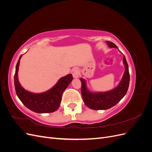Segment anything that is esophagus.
I'll return each mask as SVG.
<instances>
[{
  "instance_id": "34e87169",
  "label": "esophagus",
  "mask_w": 152,
  "mask_h": 152,
  "mask_svg": "<svg viewBox=\"0 0 152 152\" xmlns=\"http://www.w3.org/2000/svg\"><path fill=\"white\" fill-rule=\"evenodd\" d=\"M72 73L73 77L75 78V79H77L79 77V70L77 68H73L72 70Z\"/></svg>"
}]
</instances>
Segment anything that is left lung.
I'll return each mask as SVG.
<instances>
[{
	"label": "left lung",
	"mask_w": 152,
	"mask_h": 152,
	"mask_svg": "<svg viewBox=\"0 0 152 152\" xmlns=\"http://www.w3.org/2000/svg\"><path fill=\"white\" fill-rule=\"evenodd\" d=\"M110 48H118L114 43L107 41ZM123 62L125 66V72L120 83L115 88L103 93H92L87 89L86 82L80 78L82 83L81 94L84 103L89 108L99 110H107L117 104L127 93L130 81V75L129 72V66L125 56L123 57Z\"/></svg>",
	"instance_id": "left-lung-1"
}]
</instances>
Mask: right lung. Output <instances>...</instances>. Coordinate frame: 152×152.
I'll return each instance as SVG.
<instances>
[{
    "instance_id": "1",
    "label": "right lung",
    "mask_w": 152,
    "mask_h": 152,
    "mask_svg": "<svg viewBox=\"0 0 152 152\" xmlns=\"http://www.w3.org/2000/svg\"><path fill=\"white\" fill-rule=\"evenodd\" d=\"M21 55L16 66L15 87L18 97L26 107L31 111L39 113H51L59 108L63 93L73 79L72 74L61 77L57 84L49 91L42 93H33L26 91L20 84L18 78Z\"/></svg>"
}]
</instances>
